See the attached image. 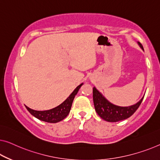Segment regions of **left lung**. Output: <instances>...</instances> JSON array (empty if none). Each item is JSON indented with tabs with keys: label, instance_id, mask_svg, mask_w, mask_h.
Returning <instances> with one entry per match:
<instances>
[{
	"label": "left lung",
	"instance_id": "1",
	"mask_svg": "<svg viewBox=\"0 0 160 160\" xmlns=\"http://www.w3.org/2000/svg\"><path fill=\"white\" fill-rule=\"evenodd\" d=\"M140 48L144 50L142 44L137 42ZM129 106H119L111 103L95 87L92 88V97L96 113L103 120L108 122H117L129 118L137 110L144 98Z\"/></svg>",
	"mask_w": 160,
	"mask_h": 160
}]
</instances>
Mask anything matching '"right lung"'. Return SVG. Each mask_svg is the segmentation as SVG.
I'll list each match as a JSON object with an SVG mask.
<instances>
[{
    "label": "right lung",
    "instance_id": "1",
    "mask_svg": "<svg viewBox=\"0 0 160 160\" xmlns=\"http://www.w3.org/2000/svg\"><path fill=\"white\" fill-rule=\"evenodd\" d=\"M82 85L83 83H81L80 85H78L65 101L54 108L47 111H35L28 108L27 106H25L32 116H34V117L39 119V120L48 123H57L63 120L68 116L70 111L71 107H72L73 100Z\"/></svg>",
    "mask_w": 160,
    "mask_h": 160
}]
</instances>
